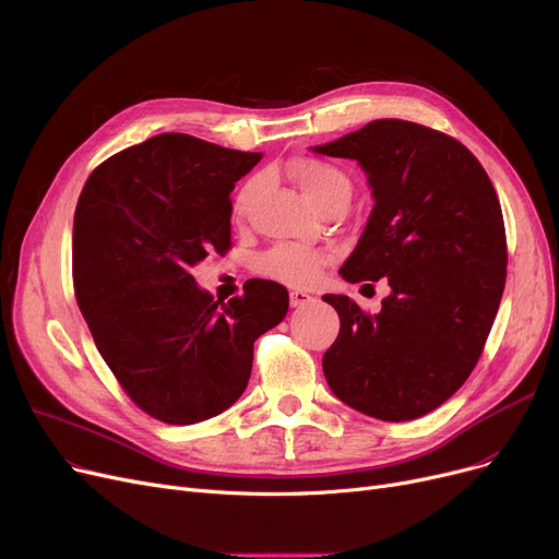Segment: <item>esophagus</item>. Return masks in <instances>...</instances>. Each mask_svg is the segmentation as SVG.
<instances>
[{"mask_svg": "<svg viewBox=\"0 0 559 559\" xmlns=\"http://www.w3.org/2000/svg\"><path fill=\"white\" fill-rule=\"evenodd\" d=\"M313 298L311 295L307 293V290H300V288H295V290H290V307H302V305H307V302H311Z\"/></svg>", "mask_w": 559, "mask_h": 559, "instance_id": "34e87169", "label": "esophagus"}]
</instances>
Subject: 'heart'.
<instances>
[{"label":"heart","mask_w":559,"mask_h":559,"mask_svg":"<svg viewBox=\"0 0 559 559\" xmlns=\"http://www.w3.org/2000/svg\"><path fill=\"white\" fill-rule=\"evenodd\" d=\"M290 176L300 182L309 199L322 210L338 199H349L352 193V180L345 171H341L334 164L318 159V157H298L290 162ZM261 187V178L246 180L239 191L235 193L233 214L235 221H243L250 212L252 201L257 199ZM330 254L322 250H311L305 246H293V243H280L264 252L257 261V271L286 284L305 286L311 284L318 273L330 264Z\"/></svg>","instance_id":"b5f03b06"}]
</instances>
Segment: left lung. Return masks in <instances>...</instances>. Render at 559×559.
<instances>
[{
  "instance_id": "1",
  "label": "left lung",
  "mask_w": 559,
  "mask_h": 559,
  "mask_svg": "<svg viewBox=\"0 0 559 559\" xmlns=\"http://www.w3.org/2000/svg\"><path fill=\"white\" fill-rule=\"evenodd\" d=\"M313 151L356 159L374 195L341 275L392 288L374 316L322 295L341 318L326 383L370 417L417 419L467 381L495 324L508 266L499 195L467 146L413 121L377 119Z\"/></svg>"
}]
</instances>
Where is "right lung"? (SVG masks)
I'll return each instance as SVG.
<instances>
[{
    "label": "right lung",
    "mask_w": 559,
    "mask_h": 559,
    "mask_svg": "<svg viewBox=\"0 0 559 559\" xmlns=\"http://www.w3.org/2000/svg\"><path fill=\"white\" fill-rule=\"evenodd\" d=\"M261 159L162 133L90 174L74 214L79 309L126 395L164 424H195L248 385L254 341L280 324L288 290L250 280L221 302L191 269L233 248L229 191Z\"/></svg>",
    "instance_id": "obj_1"
}]
</instances>
